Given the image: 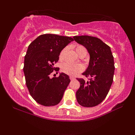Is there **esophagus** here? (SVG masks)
Here are the masks:
<instances>
[{
    "mask_svg": "<svg viewBox=\"0 0 135 135\" xmlns=\"http://www.w3.org/2000/svg\"><path fill=\"white\" fill-rule=\"evenodd\" d=\"M74 79H75V77H74V76H70V79L71 80H74Z\"/></svg>",
    "mask_w": 135,
    "mask_h": 135,
    "instance_id": "esophagus-1",
    "label": "esophagus"
}]
</instances>
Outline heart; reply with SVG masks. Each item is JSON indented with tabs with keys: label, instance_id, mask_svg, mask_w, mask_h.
Wrapping results in <instances>:
<instances>
[{
	"label": "heart",
	"instance_id": "obj_1",
	"mask_svg": "<svg viewBox=\"0 0 135 135\" xmlns=\"http://www.w3.org/2000/svg\"><path fill=\"white\" fill-rule=\"evenodd\" d=\"M75 50L76 53L79 56L84 55V54L86 55V53H87V51H86V48L84 46H81V45H77L76 46H75ZM65 52V49H63L61 51L60 55V58L61 59L63 58ZM61 69L63 72L65 73L68 75H75L83 70V66L79 64H74V63L66 62L63 63Z\"/></svg>",
	"mask_w": 135,
	"mask_h": 135
}]
</instances>
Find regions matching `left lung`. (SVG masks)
<instances>
[{"instance_id": "left-lung-1", "label": "left lung", "mask_w": 135, "mask_h": 135, "mask_svg": "<svg viewBox=\"0 0 135 135\" xmlns=\"http://www.w3.org/2000/svg\"><path fill=\"white\" fill-rule=\"evenodd\" d=\"M74 39L84 46L90 56L88 67L83 73L89 80L77 79L80 84L76 92L77 101L85 107L97 106L107 97L113 82L115 66L110 47L92 36H74Z\"/></svg>"}]
</instances>
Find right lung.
I'll list each match as a JSON object with an SVG mask.
<instances>
[{"label": "right lung", "mask_w": 135, "mask_h": 135, "mask_svg": "<svg viewBox=\"0 0 135 135\" xmlns=\"http://www.w3.org/2000/svg\"><path fill=\"white\" fill-rule=\"evenodd\" d=\"M74 41L72 37L43 34L31 42L25 56L23 72L30 95L38 103L55 106L62 99L70 80L69 75L60 73L58 77L50 78L62 49ZM58 74V72H57Z\"/></svg>", "instance_id": "add662e5"}]
</instances>
